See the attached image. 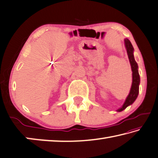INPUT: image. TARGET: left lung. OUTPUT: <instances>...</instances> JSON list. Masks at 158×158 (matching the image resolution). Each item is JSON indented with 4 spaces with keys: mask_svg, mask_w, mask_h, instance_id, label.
Segmentation results:
<instances>
[{
    "mask_svg": "<svg viewBox=\"0 0 158 158\" xmlns=\"http://www.w3.org/2000/svg\"><path fill=\"white\" fill-rule=\"evenodd\" d=\"M124 42H125L127 53L129 61H130L131 68V71H132V83H131L130 93H129L128 96L127 97L125 102H124L122 107L118 108L116 110L117 112H121V111L125 110L127 107L131 105L135 102V100L139 95V85H140V76H139L138 70L139 66L137 63L135 61V59H134V48L130 40L127 39V38H125L124 40Z\"/></svg>",
    "mask_w": 158,
    "mask_h": 158,
    "instance_id": "obj_1",
    "label": "left lung"
}]
</instances>
